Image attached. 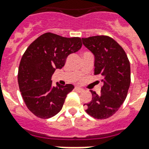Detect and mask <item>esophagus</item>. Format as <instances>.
Masks as SVG:
<instances>
[{"label": "esophagus", "mask_w": 149, "mask_h": 149, "mask_svg": "<svg viewBox=\"0 0 149 149\" xmlns=\"http://www.w3.org/2000/svg\"><path fill=\"white\" fill-rule=\"evenodd\" d=\"M75 91H77L78 93H81V92H83V88H78V87H75Z\"/></svg>", "instance_id": "1"}]
</instances>
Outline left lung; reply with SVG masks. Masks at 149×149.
Wrapping results in <instances>:
<instances>
[{
	"label": "left lung",
	"mask_w": 149,
	"mask_h": 149,
	"mask_svg": "<svg viewBox=\"0 0 149 149\" xmlns=\"http://www.w3.org/2000/svg\"><path fill=\"white\" fill-rule=\"evenodd\" d=\"M82 41L95 56L94 74L104 77L100 93L91 91L93 99L84 104L85 112L95 119H107L126 99L131 82L130 63L123 48L109 36L82 38Z\"/></svg>",
	"instance_id": "1"
}]
</instances>
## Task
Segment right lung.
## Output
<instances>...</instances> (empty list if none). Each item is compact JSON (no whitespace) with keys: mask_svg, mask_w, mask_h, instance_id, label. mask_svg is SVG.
Here are the masks:
<instances>
[{"mask_svg":"<svg viewBox=\"0 0 149 149\" xmlns=\"http://www.w3.org/2000/svg\"><path fill=\"white\" fill-rule=\"evenodd\" d=\"M82 47L80 37H64L46 33L31 43L21 57L18 68L19 88L31 112L41 119L56 115L61 110L67 94L74 86L52 85V76L61 68L68 56Z\"/></svg>","mask_w":149,"mask_h":149,"instance_id":"obj_1","label":"right lung"}]
</instances>
